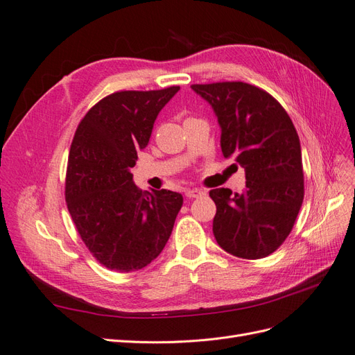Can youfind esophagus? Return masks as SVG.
<instances>
[{"label": "esophagus", "instance_id": "1", "mask_svg": "<svg viewBox=\"0 0 355 355\" xmlns=\"http://www.w3.org/2000/svg\"><path fill=\"white\" fill-rule=\"evenodd\" d=\"M202 196H206V191H202V189L194 188V189H188L187 191V197L188 198H200Z\"/></svg>", "mask_w": 355, "mask_h": 355}]
</instances>
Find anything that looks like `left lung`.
Here are the masks:
<instances>
[{
    "label": "left lung",
    "instance_id": "obj_1",
    "mask_svg": "<svg viewBox=\"0 0 355 355\" xmlns=\"http://www.w3.org/2000/svg\"><path fill=\"white\" fill-rule=\"evenodd\" d=\"M220 127L225 158L245 171V188L210 191L218 244L243 259L275 252L293 228L304 201V170L296 128L271 94L241 81L191 85Z\"/></svg>",
    "mask_w": 355,
    "mask_h": 355
}]
</instances>
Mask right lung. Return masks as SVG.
Returning a JSON list of instances; mask_svg holds the SVG:
<instances>
[{
    "instance_id": "add662e5",
    "label": "right lung",
    "mask_w": 355,
    "mask_h": 355,
    "mask_svg": "<svg viewBox=\"0 0 355 355\" xmlns=\"http://www.w3.org/2000/svg\"><path fill=\"white\" fill-rule=\"evenodd\" d=\"M178 85L116 92L81 120L69 151L67 202L84 244L118 272L142 270L163 252L184 204L179 192L141 191L132 168Z\"/></svg>"
}]
</instances>
